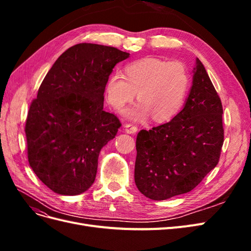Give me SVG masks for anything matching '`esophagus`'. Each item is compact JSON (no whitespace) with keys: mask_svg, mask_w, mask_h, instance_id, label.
<instances>
[{"mask_svg":"<svg viewBox=\"0 0 251 251\" xmlns=\"http://www.w3.org/2000/svg\"><path fill=\"white\" fill-rule=\"evenodd\" d=\"M125 131L126 133L127 134H135L136 132L138 131V127L134 126V125H131V124H127L125 126Z\"/></svg>","mask_w":251,"mask_h":251,"instance_id":"34e87169","label":"esophagus"}]
</instances>
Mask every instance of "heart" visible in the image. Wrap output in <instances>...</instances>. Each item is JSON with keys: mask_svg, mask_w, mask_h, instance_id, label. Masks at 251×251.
Here are the masks:
<instances>
[{"mask_svg": "<svg viewBox=\"0 0 251 251\" xmlns=\"http://www.w3.org/2000/svg\"><path fill=\"white\" fill-rule=\"evenodd\" d=\"M188 83L187 71L181 63L143 58L126 67V76L112 73L105 82L104 94L108 103L119 111L137 93L139 101L125 110L124 116L139 121L151 115L154 121L163 123L181 109Z\"/></svg>", "mask_w": 251, "mask_h": 251, "instance_id": "obj_1", "label": "heart"}]
</instances>
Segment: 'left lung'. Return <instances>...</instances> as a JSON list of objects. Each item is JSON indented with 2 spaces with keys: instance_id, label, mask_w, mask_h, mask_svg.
I'll return each mask as SVG.
<instances>
[{
  "instance_id": "left-lung-1",
  "label": "left lung",
  "mask_w": 251,
  "mask_h": 251,
  "mask_svg": "<svg viewBox=\"0 0 251 251\" xmlns=\"http://www.w3.org/2000/svg\"><path fill=\"white\" fill-rule=\"evenodd\" d=\"M221 100L199 58L176 116L136 138L135 183L151 200L191 192L216 168L224 141Z\"/></svg>"
}]
</instances>
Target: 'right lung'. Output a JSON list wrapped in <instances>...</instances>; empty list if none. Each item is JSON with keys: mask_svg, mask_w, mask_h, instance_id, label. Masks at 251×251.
I'll return each instance as SVG.
<instances>
[{"mask_svg": "<svg viewBox=\"0 0 251 251\" xmlns=\"http://www.w3.org/2000/svg\"><path fill=\"white\" fill-rule=\"evenodd\" d=\"M130 53L82 43L66 50L45 76L28 112V161L43 183L58 195L92 186L101 149L121 124L103 111L105 82Z\"/></svg>", "mask_w": 251, "mask_h": 251, "instance_id": "add662e5", "label": "right lung"}]
</instances>
